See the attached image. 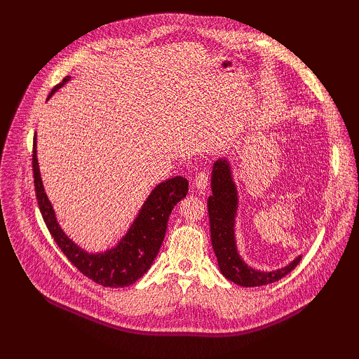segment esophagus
Instances as JSON below:
<instances>
[{
  "mask_svg": "<svg viewBox=\"0 0 359 359\" xmlns=\"http://www.w3.org/2000/svg\"><path fill=\"white\" fill-rule=\"evenodd\" d=\"M208 173L206 172H199L196 176H195V180H194V187L198 191H203L206 186H208Z\"/></svg>",
  "mask_w": 359,
  "mask_h": 359,
  "instance_id": "esophagus-1",
  "label": "esophagus"
}]
</instances>
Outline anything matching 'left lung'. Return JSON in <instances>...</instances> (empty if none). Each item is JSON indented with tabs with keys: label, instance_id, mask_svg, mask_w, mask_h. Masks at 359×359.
Here are the masks:
<instances>
[{
	"label": "left lung",
	"instance_id": "1",
	"mask_svg": "<svg viewBox=\"0 0 359 359\" xmlns=\"http://www.w3.org/2000/svg\"><path fill=\"white\" fill-rule=\"evenodd\" d=\"M211 191L212 195L208 198L211 241L218 268L225 278L241 287H262L284 278L298 265L303 255L294 257L284 268L260 271L248 265L240 255L236 236L240 198L231 161L227 157L218 158L212 165Z\"/></svg>",
	"mask_w": 359,
	"mask_h": 359
}]
</instances>
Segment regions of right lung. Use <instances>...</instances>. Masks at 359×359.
Listing matches in <instances>:
<instances>
[{
	"label": "right lung",
	"instance_id": "right-lung-1",
	"mask_svg": "<svg viewBox=\"0 0 359 359\" xmlns=\"http://www.w3.org/2000/svg\"><path fill=\"white\" fill-rule=\"evenodd\" d=\"M71 77L55 86L49 93L48 100L55 91L64 87ZM33 141V176L37 203L43 221L53 240L72 265L83 275L99 285L110 288H122L137 282L156 260L163 244L167 221L175 205L186 198L189 192V182L183 176L170 177L154 186L144 201L137 217L130 222L126 233L111 246L102 252H88L75 243L61 227L56 218L52 202L49 201L37 161V141Z\"/></svg>",
	"mask_w": 359,
	"mask_h": 359
}]
</instances>
